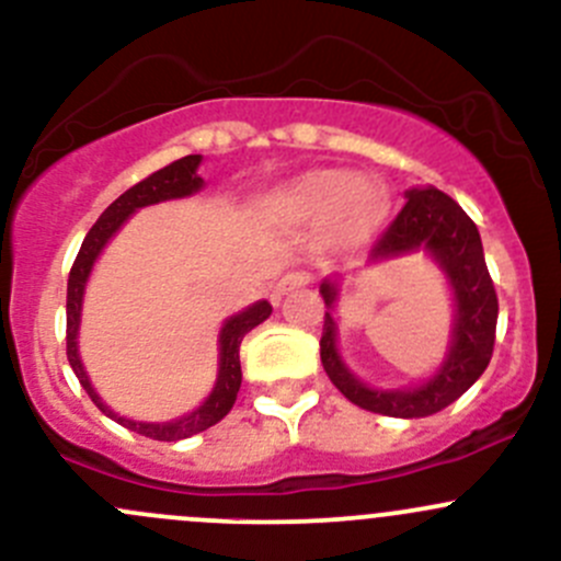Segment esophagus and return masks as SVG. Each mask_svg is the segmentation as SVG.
<instances>
[{"mask_svg":"<svg viewBox=\"0 0 561 561\" xmlns=\"http://www.w3.org/2000/svg\"><path fill=\"white\" fill-rule=\"evenodd\" d=\"M304 285H309L307 271H287V274L279 276V282L274 285V293H271V298H274V301H282L287 293L298 290V287H304Z\"/></svg>","mask_w":561,"mask_h":561,"instance_id":"esophagus-1","label":"esophagus"}]
</instances>
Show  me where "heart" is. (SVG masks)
<instances>
[{
	"instance_id": "obj_1",
	"label": "heart",
	"mask_w": 561,
	"mask_h": 561,
	"mask_svg": "<svg viewBox=\"0 0 561 561\" xmlns=\"http://www.w3.org/2000/svg\"><path fill=\"white\" fill-rule=\"evenodd\" d=\"M386 195L369 179H350L344 171L304 175L276 197V214L290 225L322 222L328 239H360L382 214Z\"/></svg>"
}]
</instances>
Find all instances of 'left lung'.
I'll use <instances>...</instances> for the list:
<instances>
[{
	"mask_svg": "<svg viewBox=\"0 0 561 561\" xmlns=\"http://www.w3.org/2000/svg\"><path fill=\"white\" fill-rule=\"evenodd\" d=\"M421 247L448 274L456 298L454 344H450L448 358L439 366L437 375L423 386L375 390L366 388L355 375H350V369L336 353V320L331 314L339 285L331 279L320 285L322 301L328 307L320 336L322 369L353 404L390 417H426L445 410L474 386V380L483 375L491 353H494L500 301H496L494 282L485 268L478 225L467 217V211L454 197L439 192L437 186L407 192L404 208L396 214L393 222L382 230V236L371 247V260L396 257V254Z\"/></svg>",
	"mask_w": 561,
	"mask_h": 561,
	"instance_id": "1",
	"label": "left lung"
}]
</instances>
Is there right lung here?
<instances>
[{
    "label": "right lung",
    "instance_id": "1",
    "mask_svg": "<svg viewBox=\"0 0 561 561\" xmlns=\"http://www.w3.org/2000/svg\"><path fill=\"white\" fill-rule=\"evenodd\" d=\"M197 165H201V154H186L181 160L171 162V165L160 168L157 173L146 175L144 181H138L135 186H129L124 195H118L111 206L100 214L98 222L92 225V230L83 239L81 252H78L76 263L70 268V279H67V360H70L72 371H76L78 382H81L83 390L89 393V399L105 412L107 417H113L116 423L127 426L129 432H138L144 437L160 439V443H175V439H186L192 434H201L206 428H211L214 423L222 421L230 412V407L236 404V396H239L241 388V360L239 350L241 342L254 325L265 320L271 314L268 301H257L252 307L244 309V312L233 314L222 325V333H219V375L217 386H214L211 396L197 407L190 415L179 417V421L168 423H135L127 421V417L116 415L113 410L100 401V396L94 393L92 382H89L87 371H83L81 358H78V325H81V304H83V287H87L89 274H92V265L98 260V254L103 252L113 233L127 222L129 214H135L138 208L151 206V203L173 201V197H186L192 192H197L203 186V179L197 175Z\"/></svg>",
    "mask_w": 561,
    "mask_h": 561
}]
</instances>
